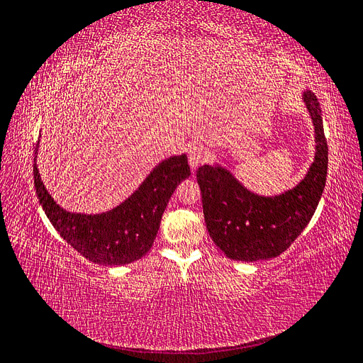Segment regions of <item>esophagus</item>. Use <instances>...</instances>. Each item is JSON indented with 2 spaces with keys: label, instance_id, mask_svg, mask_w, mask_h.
Listing matches in <instances>:
<instances>
[{
  "label": "esophagus",
  "instance_id": "1",
  "mask_svg": "<svg viewBox=\"0 0 363 363\" xmlns=\"http://www.w3.org/2000/svg\"><path fill=\"white\" fill-rule=\"evenodd\" d=\"M207 159V151L204 147L201 145H192L188 150V160H189V167L192 171H195L196 168L200 167L201 163H204V160Z\"/></svg>",
  "mask_w": 363,
  "mask_h": 363
}]
</instances>
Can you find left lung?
<instances>
[{
  "instance_id": "obj_1",
  "label": "left lung",
  "mask_w": 363,
  "mask_h": 363,
  "mask_svg": "<svg viewBox=\"0 0 363 363\" xmlns=\"http://www.w3.org/2000/svg\"><path fill=\"white\" fill-rule=\"evenodd\" d=\"M301 101L313 124L315 156L294 188L260 195L219 163L196 171L207 232L228 259L256 262L280 256L301 235L321 200L328 163L321 106L309 89Z\"/></svg>"
}]
</instances>
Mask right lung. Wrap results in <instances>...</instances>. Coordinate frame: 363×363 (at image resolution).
Segmentation results:
<instances>
[{"instance_id":"obj_1","label":"right lung","mask_w":363,"mask_h":363,"mask_svg":"<svg viewBox=\"0 0 363 363\" xmlns=\"http://www.w3.org/2000/svg\"><path fill=\"white\" fill-rule=\"evenodd\" d=\"M39 142L35 155H38ZM33 164L35 188L43 212L57 233L100 265H127L144 257L157 236L162 215L177 184L191 175L188 156H172L151 169L145 180L116 207L101 213H77L54 201Z\"/></svg>"}]
</instances>
